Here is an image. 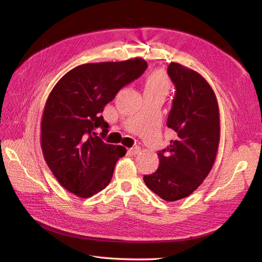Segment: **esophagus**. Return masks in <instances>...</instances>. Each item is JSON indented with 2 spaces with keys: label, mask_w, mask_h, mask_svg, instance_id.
I'll return each instance as SVG.
<instances>
[{
  "label": "esophagus",
  "mask_w": 262,
  "mask_h": 262,
  "mask_svg": "<svg viewBox=\"0 0 262 262\" xmlns=\"http://www.w3.org/2000/svg\"><path fill=\"white\" fill-rule=\"evenodd\" d=\"M140 150H141L140 146H133V147L129 148V152H130L131 154H133V155H137V154H139V153H140Z\"/></svg>",
  "instance_id": "1"
}]
</instances>
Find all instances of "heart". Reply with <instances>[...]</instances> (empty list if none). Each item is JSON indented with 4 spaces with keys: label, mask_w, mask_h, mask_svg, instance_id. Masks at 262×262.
<instances>
[{
    "label": "heart",
    "mask_w": 262,
    "mask_h": 262,
    "mask_svg": "<svg viewBox=\"0 0 262 262\" xmlns=\"http://www.w3.org/2000/svg\"><path fill=\"white\" fill-rule=\"evenodd\" d=\"M169 90V81L168 77L164 74L162 71H154L150 73L145 82L144 92L149 93H161L166 95Z\"/></svg>",
    "instance_id": "b5f03b06"
}]
</instances>
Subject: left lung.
Returning a JSON list of instances; mask_svg holds the SVG:
<instances>
[{
	"label": "left lung",
	"mask_w": 262,
	"mask_h": 262,
	"mask_svg": "<svg viewBox=\"0 0 262 262\" xmlns=\"http://www.w3.org/2000/svg\"><path fill=\"white\" fill-rule=\"evenodd\" d=\"M167 73L176 87L167 119L175 131L170 145L158 152L160 165L145 185L165 201L191 194L209 175L220 143V113L212 87L195 71L171 62Z\"/></svg>",
	"instance_id": "1"
}]
</instances>
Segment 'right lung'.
<instances>
[{
  "instance_id": "1",
  "label": "right lung",
  "mask_w": 262,
  "mask_h": 262,
  "mask_svg": "<svg viewBox=\"0 0 262 262\" xmlns=\"http://www.w3.org/2000/svg\"><path fill=\"white\" fill-rule=\"evenodd\" d=\"M146 68L140 58L87 63L69 71L53 87L42 115L41 148L47 165L68 191L90 198L109 185L126 149L105 143L109 125L100 114ZM97 127L103 129L101 138L94 137Z\"/></svg>"
}]
</instances>
